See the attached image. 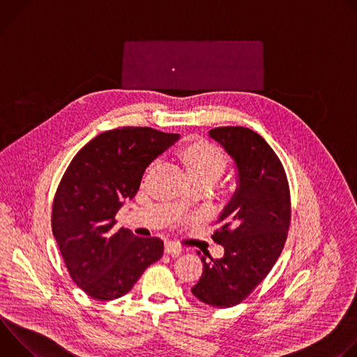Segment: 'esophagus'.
<instances>
[{
  "instance_id": "esophagus-1",
  "label": "esophagus",
  "mask_w": 357,
  "mask_h": 357,
  "mask_svg": "<svg viewBox=\"0 0 357 357\" xmlns=\"http://www.w3.org/2000/svg\"><path fill=\"white\" fill-rule=\"evenodd\" d=\"M182 247L175 243V241H167L165 243V252L167 254H171V256H179V254L182 252Z\"/></svg>"
}]
</instances>
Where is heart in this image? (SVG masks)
I'll return each instance as SVG.
<instances>
[{
  "instance_id": "obj_1",
  "label": "heart",
  "mask_w": 357,
  "mask_h": 357,
  "mask_svg": "<svg viewBox=\"0 0 357 357\" xmlns=\"http://www.w3.org/2000/svg\"><path fill=\"white\" fill-rule=\"evenodd\" d=\"M183 158L192 178H206L216 182L227 169L226 152L212 142H196L185 148Z\"/></svg>"
}]
</instances>
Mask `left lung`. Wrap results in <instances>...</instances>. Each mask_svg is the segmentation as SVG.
<instances>
[{"label": "left lung", "mask_w": 357, "mask_h": 357, "mask_svg": "<svg viewBox=\"0 0 357 357\" xmlns=\"http://www.w3.org/2000/svg\"><path fill=\"white\" fill-rule=\"evenodd\" d=\"M234 160L238 185L216 222L212 238L225 256H202L203 273L192 294L216 308L243 302L271 271L284 248L291 196L287 174L266 139L245 127L209 131Z\"/></svg>", "instance_id": "obj_1"}]
</instances>
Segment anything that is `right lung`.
Returning <instances> with one entry per match:
<instances>
[{
	"instance_id": "1",
	"label": "right lung",
	"mask_w": 357,
	"mask_h": 357,
	"mask_svg": "<svg viewBox=\"0 0 357 357\" xmlns=\"http://www.w3.org/2000/svg\"><path fill=\"white\" fill-rule=\"evenodd\" d=\"M179 134L151 127L101 132L72 160L56 189L52 231L72 280L91 298L126 295L162 257L164 241L114 229L124 202L138 192L145 168Z\"/></svg>"
}]
</instances>
